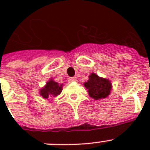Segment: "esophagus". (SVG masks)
<instances>
[{"instance_id":"esophagus-1","label":"esophagus","mask_w":150,"mask_h":150,"mask_svg":"<svg viewBox=\"0 0 150 150\" xmlns=\"http://www.w3.org/2000/svg\"><path fill=\"white\" fill-rule=\"evenodd\" d=\"M77 80L76 77L74 76V77H69L68 78V82L69 83H72V82H76Z\"/></svg>"}]
</instances>
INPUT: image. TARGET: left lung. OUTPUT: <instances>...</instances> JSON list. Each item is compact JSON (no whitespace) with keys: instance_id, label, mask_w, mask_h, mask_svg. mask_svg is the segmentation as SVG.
<instances>
[{"instance_id":"1","label":"left lung","mask_w":150,"mask_h":150,"mask_svg":"<svg viewBox=\"0 0 150 150\" xmlns=\"http://www.w3.org/2000/svg\"><path fill=\"white\" fill-rule=\"evenodd\" d=\"M85 87L88 89L89 96L95 100L105 98L109 95L111 90L110 81L104 78L99 77L92 73L88 82L85 83Z\"/></svg>"}]
</instances>
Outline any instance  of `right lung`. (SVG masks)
Here are the masks:
<instances>
[{"instance_id": "obj_1", "label": "right lung", "mask_w": 150, "mask_h": 150, "mask_svg": "<svg viewBox=\"0 0 150 150\" xmlns=\"http://www.w3.org/2000/svg\"><path fill=\"white\" fill-rule=\"evenodd\" d=\"M62 85L59 86V83L50 79L48 83H46V86L40 90V95L43 98H49L51 97H55L62 92Z\"/></svg>"}]
</instances>
